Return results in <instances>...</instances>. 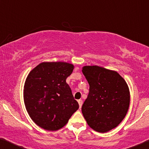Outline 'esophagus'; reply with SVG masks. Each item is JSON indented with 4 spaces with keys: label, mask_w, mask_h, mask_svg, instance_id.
<instances>
[{
    "label": "esophagus",
    "mask_w": 149,
    "mask_h": 149,
    "mask_svg": "<svg viewBox=\"0 0 149 149\" xmlns=\"http://www.w3.org/2000/svg\"><path fill=\"white\" fill-rule=\"evenodd\" d=\"M78 104H79V108H81L82 104H83V101H82L81 100H79Z\"/></svg>",
    "instance_id": "esophagus-1"
}]
</instances>
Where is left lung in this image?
Masks as SVG:
<instances>
[{
  "label": "left lung",
  "instance_id": "8db88e82",
  "mask_svg": "<svg viewBox=\"0 0 149 149\" xmlns=\"http://www.w3.org/2000/svg\"><path fill=\"white\" fill-rule=\"evenodd\" d=\"M82 72L90 85L81 112L88 124L99 132L110 131L123 121L130 105L129 88L115 71L86 65Z\"/></svg>",
  "mask_w": 149,
  "mask_h": 149
}]
</instances>
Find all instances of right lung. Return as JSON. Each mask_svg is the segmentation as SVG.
<instances>
[{
	"instance_id": "1",
	"label": "right lung",
	"mask_w": 149,
	"mask_h": 149,
	"mask_svg": "<svg viewBox=\"0 0 149 149\" xmlns=\"http://www.w3.org/2000/svg\"><path fill=\"white\" fill-rule=\"evenodd\" d=\"M74 68L73 64L66 62H43L27 75L23 90L26 110L43 129H60L79 108L66 83Z\"/></svg>"
}]
</instances>
